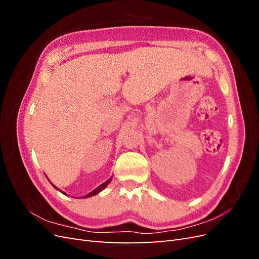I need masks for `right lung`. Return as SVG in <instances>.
Instances as JSON below:
<instances>
[{
    "mask_svg": "<svg viewBox=\"0 0 259 259\" xmlns=\"http://www.w3.org/2000/svg\"><path fill=\"white\" fill-rule=\"evenodd\" d=\"M111 179H112V177H110V178H109L108 180H106V182H105L104 184H101L100 186H98L95 190H93L92 192H90V193H88V194H86V195H84V197H82V198H83V199H86V198H91V197H93V195H96V194H98L100 191H103V190L105 189V188H106V187H107L109 184H110ZM51 184H52V183H51ZM52 185H53V184H52ZM53 187L55 188V189H57V190L61 191L60 189H58V188H57L56 186H54V185H53ZM61 193L66 194V192H64V191H61ZM66 195H67V194H66Z\"/></svg>",
    "mask_w": 259,
    "mask_h": 259,
    "instance_id": "add662e5",
    "label": "right lung"
}]
</instances>
